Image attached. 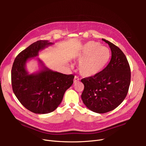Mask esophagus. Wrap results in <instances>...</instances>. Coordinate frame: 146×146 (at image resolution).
<instances>
[{"instance_id": "obj_1", "label": "esophagus", "mask_w": 146, "mask_h": 146, "mask_svg": "<svg viewBox=\"0 0 146 146\" xmlns=\"http://www.w3.org/2000/svg\"><path fill=\"white\" fill-rule=\"evenodd\" d=\"M79 80H80V79H79V78L77 76H75L74 79V83H76L78 82Z\"/></svg>"}]
</instances>
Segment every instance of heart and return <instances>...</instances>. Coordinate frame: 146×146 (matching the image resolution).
Masks as SVG:
<instances>
[{
  "label": "heart",
  "mask_w": 146,
  "mask_h": 146,
  "mask_svg": "<svg viewBox=\"0 0 146 146\" xmlns=\"http://www.w3.org/2000/svg\"><path fill=\"white\" fill-rule=\"evenodd\" d=\"M111 52L99 42L90 41L86 43L79 54L78 70L82 76L91 77L100 73L108 63Z\"/></svg>",
  "instance_id": "heart-1"
}]
</instances>
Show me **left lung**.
<instances>
[{"label":"left lung","instance_id":"left-lung-1","mask_svg":"<svg viewBox=\"0 0 146 146\" xmlns=\"http://www.w3.org/2000/svg\"><path fill=\"white\" fill-rule=\"evenodd\" d=\"M111 58L102 71L96 76L82 79L84 90L82 99L86 107L97 113H105L117 108L127 94L130 84V66L118 47L107 40Z\"/></svg>","mask_w":146,"mask_h":146}]
</instances>
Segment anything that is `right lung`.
Here are the masks:
<instances>
[{
	"mask_svg": "<svg viewBox=\"0 0 146 146\" xmlns=\"http://www.w3.org/2000/svg\"><path fill=\"white\" fill-rule=\"evenodd\" d=\"M53 44L47 40L35 42L19 54L13 64V91L21 104L34 113L54 111L61 104L66 91L73 83V75L52 70L39 58L41 69L38 71L29 74L26 69L28 60L38 56L39 51Z\"/></svg>",
	"mask_w": 146,
	"mask_h": 146,
	"instance_id": "right-lung-1",
	"label": "right lung"
}]
</instances>
